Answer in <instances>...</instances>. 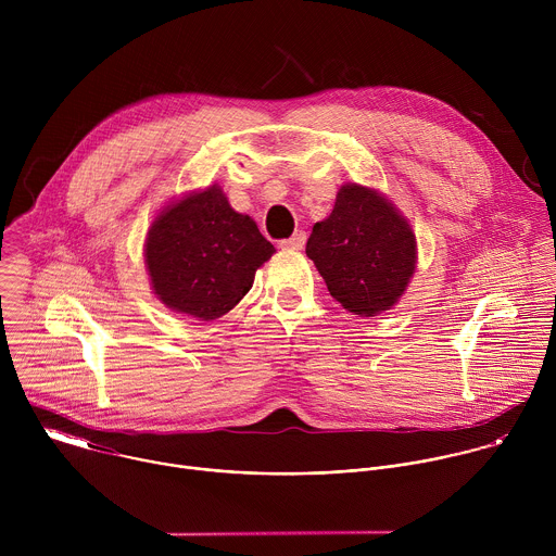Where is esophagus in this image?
<instances>
[{
  "label": "esophagus",
  "instance_id": "esophagus-1",
  "mask_svg": "<svg viewBox=\"0 0 556 556\" xmlns=\"http://www.w3.org/2000/svg\"><path fill=\"white\" fill-rule=\"evenodd\" d=\"M305 240H307V235L303 230H296L292 237H288V240L281 242V247L290 249V251H301L305 247Z\"/></svg>",
  "mask_w": 556,
  "mask_h": 556
}]
</instances>
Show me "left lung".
Instances as JSON below:
<instances>
[{
  "mask_svg": "<svg viewBox=\"0 0 556 556\" xmlns=\"http://www.w3.org/2000/svg\"><path fill=\"white\" fill-rule=\"evenodd\" d=\"M305 255L345 309L374 316L405 292L416 268V235L380 193L345 185L330 217L314 224Z\"/></svg>",
  "mask_w": 556,
  "mask_h": 556,
  "instance_id": "left-lung-1",
  "label": "left lung"
}]
</instances>
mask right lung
<instances>
[{
    "instance_id": "1",
    "label": "right lung",
    "mask_w": 556,
    "mask_h": 556,
    "mask_svg": "<svg viewBox=\"0 0 556 556\" xmlns=\"http://www.w3.org/2000/svg\"><path fill=\"white\" fill-rule=\"evenodd\" d=\"M273 253L257 224L232 211L219 187H208L153 219L144 262L163 303L211 321L244 299Z\"/></svg>"
}]
</instances>
